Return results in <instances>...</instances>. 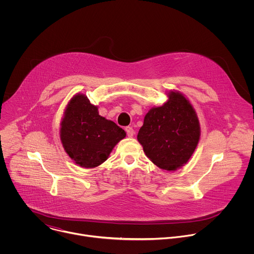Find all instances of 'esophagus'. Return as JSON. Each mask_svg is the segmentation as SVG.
I'll use <instances>...</instances> for the list:
<instances>
[{
    "mask_svg": "<svg viewBox=\"0 0 254 254\" xmlns=\"http://www.w3.org/2000/svg\"><path fill=\"white\" fill-rule=\"evenodd\" d=\"M126 131H127V136H132L134 134V130L131 127H126Z\"/></svg>",
    "mask_w": 254,
    "mask_h": 254,
    "instance_id": "esophagus-1",
    "label": "esophagus"
}]
</instances>
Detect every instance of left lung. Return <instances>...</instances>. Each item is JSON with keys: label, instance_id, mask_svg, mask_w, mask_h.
<instances>
[{"label": "left lung", "instance_id": "obj_1", "mask_svg": "<svg viewBox=\"0 0 254 254\" xmlns=\"http://www.w3.org/2000/svg\"><path fill=\"white\" fill-rule=\"evenodd\" d=\"M144 117L137 140L146 156L159 168L176 171L192 157L200 139V125L190 101L179 91Z\"/></svg>", "mask_w": 254, "mask_h": 254}]
</instances>
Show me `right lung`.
<instances>
[{
    "label": "right lung",
    "instance_id": "1",
    "mask_svg": "<svg viewBox=\"0 0 254 254\" xmlns=\"http://www.w3.org/2000/svg\"><path fill=\"white\" fill-rule=\"evenodd\" d=\"M60 126V139L65 152L82 168L101 165L127 135L117 124L99 116L97 106L82 93L69 100Z\"/></svg>",
    "mask_w": 254,
    "mask_h": 254
}]
</instances>
